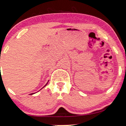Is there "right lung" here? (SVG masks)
Wrapping results in <instances>:
<instances>
[{
	"label": "right lung",
	"instance_id": "obj_1",
	"mask_svg": "<svg viewBox=\"0 0 126 126\" xmlns=\"http://www.w3.org/2000/svg\"><path fill=\"white\" fill-rule=\"evenodd\" d=\"M46 85H47V84H46ZM46 85H45V86H46Z\"/></svg>",
	"mask_w": 126,
	"mask_h": 126
}]
</instances>
